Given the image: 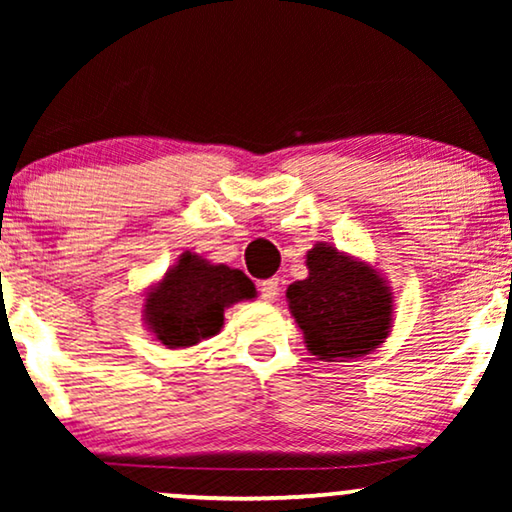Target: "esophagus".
Segmentation results:
<instances>
[{"label": "esophagus", "mask_w": 512, "mask_h": 512, "mask_svg": "<svg viewBox=\"0 0 512 512\" xmlns=\"http://www.w3.org/2000/svg\"><path fill=\"white\" fill-rule=\"evenodd\" d=\"M261 298L265 300V303H272V300H277L279 296V279L272 277V279H265V282H261Z\"/></svg>", "instance_id": "obj_1"}]
</instances>
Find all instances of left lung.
I'll list each match as a JSON object with an SVG mask.
<instances>
[{"label": "left lung", "instance_id": "1", "mask_svg": "<svg viewBox=\"0 0 512 512\" xmlns=\"http://www.w3.org/2000/svg\"><path fill=\"white\" fill-rule=\"evenodd\" d=\"M310 275L286 289L305 347L321 361L375 352L391 333L394 293L373 265L317 242L307 251Z\"/></svg>", "mask_w": 512, "mask_h": 512}]
</instances>
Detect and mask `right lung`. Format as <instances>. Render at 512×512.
Wrapping results in <instances>:
<instances>
[{
    "label": "right lung",
    "instance_id": "add662e5",
    "mask_svg": "<svg viewBox=\"0 0 512 512\" xmlns=\"http://www.w3.org/2000/svg\"><path fill=\"white\" fill-rule=\"evenodd\" d=\"M256 298L242 270L184 251L144 296L142 319L167 349H186L221 331L230 305Z\"/></svg>",
    "mask_w": 512,
    "mask_h": 512
}]
</instances>
